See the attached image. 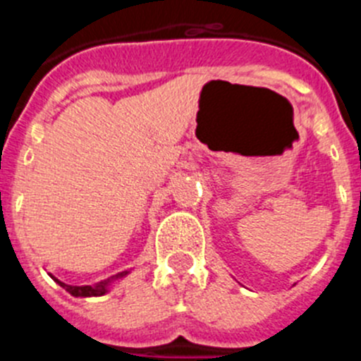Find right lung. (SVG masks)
<instances>
[{"instance_id": "1", "label": "right lung", "mask_w": 361, "mask_h": 361, "mask_svg": "<svg viewBox=\"0 0 361 361\" xmlns=\"http://www.w3.org/2000/svg\"><path fill=\"white\" fill-rule=\"evenodd\" d=\"M56 282L73 296H101L106 293V282H99L95 286H82V288H79V286H68V283H63L59 280H56Z\"/></svg>"}]
</instances>
